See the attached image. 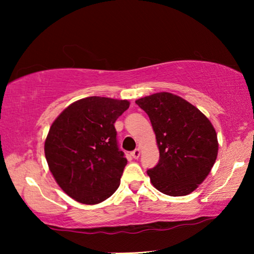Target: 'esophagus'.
Listing matches in <instances>:
<instances>
[{"mask_svg": "<svg viewBox=\"0 0 254 254\" xmlns=\"http://www.w3.org/2000/svg\"><path fill=\"white\" fill-rule=\"evenodd\" d=\"M140 155H141V150H140V149H138V148L135 149L134 151L130 152V156H131V157H133V158H135V159L140 157Z\"/></svg>", "mask_w": 254, "mask_h": 254, "instance_id": "34e87169", "label": "esophagus"}]
</instances>
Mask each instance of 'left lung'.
Segmentation results:
<instances>
[{"label":"left lung","instance_id":"obj_1","mask_svg":"<svg viewBox=\"0 0 254 254\" xmlns=\"http://www.w3.org/2000/svg\"><path fill=\"white\" fill-rule=\"evenodd\" d=\"M148 114L159 149V161L147 173L159 192L192 193L206 179L217 157L218 142L209 119L182 97L158 92L137 99Z\"/></svg>","mask_w":254,"mask_h":254}]
</instances>
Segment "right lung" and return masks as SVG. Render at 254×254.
Wrapping results in <instances>:
<instances>
[{"label": "right lung", "mask_w": 254, "mask_h": 254, "mask_svg": "<svg viewBox=\"0 0 254 254\" xmlns=\"http://www.w3.org/2000/svg\"><path fill=\"white\" fill-rule=\"evenodd\" d=\"M128 100L86 97L72 103L52 124L45 156L55 182L72 199L97 204L120 185L127 164L118 147L114 123Z\"/></svg>", "instance_id": "right-lung-1"}]
</instances>
